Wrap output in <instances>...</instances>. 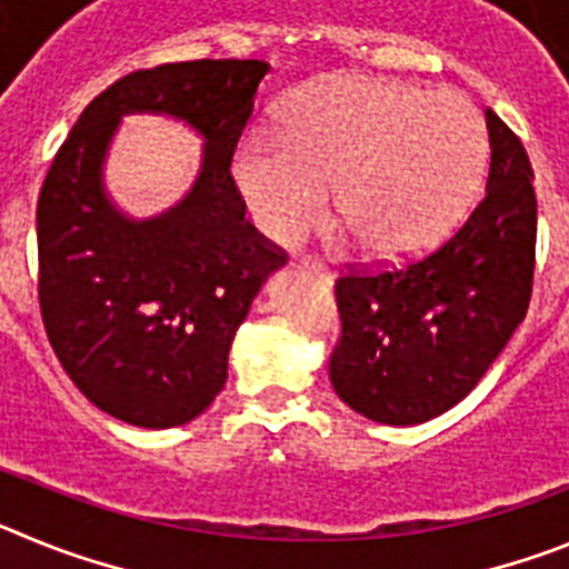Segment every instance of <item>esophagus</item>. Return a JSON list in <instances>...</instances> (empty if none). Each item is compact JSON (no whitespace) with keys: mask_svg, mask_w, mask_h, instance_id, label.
I'll use <instances>...</instances> for the list:
<instances>
[{"mask_svg":"<svg viewBox=\"0 0 569 569\" xmlns=\"http://www.w3.org/2000/svg\"><path fill=\"white\" fill-rule=\"evenodd\" d=\"M301 268L308 270V273L319 276L321 281H330V279H333V276L328 273V268H325V264H319V261H316V259H305V261H301Z\"/></svg>","mask_w":569,"mask_h":569,"instance_id":"34e87169","label":"esophagus"}]
</instances>
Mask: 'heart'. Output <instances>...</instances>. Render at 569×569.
<instances>
[{
    "instance_id": "heart-1",
    "label": "heart",
    "mask_w": 569,
    "mask_h": 569,
    "mask_svg": "<svg viewBox=\"0 0 569 569\" xmlns=\"http://www.w3.org/2000/svg\"><path fill=\"white\" fill-rule=\"evenodd\" d=\"M487 164L485 119L459 93L339 77L281 110V139L248 133L233 182L268 239L296 241L333 213L376 261H407L453 233Z\"/></svg>"
}]
</instances>
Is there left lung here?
Returning a JSON list of instances; mask_svg holds the SVG:
<instances>
[{
	"instance_id": "1",
	"label": "left lung",
	"mask_w": 569,
	"mask_h": 569,
	"mask_svg": "<svg viewBox=\"0 0 569 569\" xmlns=\"http://www.w3.org/2000/svg\"><path fill=\"white\" fill-rule=\"evenodd\" d=\"M490 173L467 222L425 259L336 281L339 399L379 425H421L479 385L525 321L536 268V190L521 139L487 110Z\"/></svg>"
}]
</instances>
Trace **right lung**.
Segmentation results:
<instances>
[{
    "label": "right lung",
    "mask_w": 569,
    "mask_h": 569,
    "mask_svg": "<svg viewBox=\"0 0 569 569\" xmlns=\"http://www.w3.org/2000/svg\"><path fill=\"white\" fill-rule=\"evenodd\" d=\"M270 64L196 59L133 70L99 93L59 148L37 204L39 308L64 373L99 410L164 430L204 413L228 353L284 253L244 219L230 162ZM173 114L203 136L194 188L133 220L103 190L121 116Z\"/></svg>",
    "instance_id": "add662e5"
}]
</instances>
